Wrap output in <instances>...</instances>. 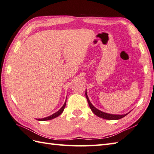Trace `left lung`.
Instances as JSON below:
<instances>
[{
    "mask_svg": "<svg viewBox=\"0 0 154 154\" xmlns=\"http://www.w3.org/2000/svg\"><path fill=\"white\" fill-rule=\"evenodd\" d=\"M86 94V97L87 99L88 103L90 108L91 109V110L92 111V112L95 115H96L97 116H98L100 118H102L103 119H106V120H119V119H121L122 118L125 117V116L128 115V114H125L124 115H114V114H107V113L103 112L102 111L99 110L97 108H96L94 106L91 102H90V100L88 99V97L87 96V93L86 92L85 93Z\"/></svg>",
    "mask_w": 154,
    "mask_h": 154,
    "instance_id": "left-lung-1",
    "label": "left lung"
}]
</instances>
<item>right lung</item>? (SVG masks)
<instances>
[{
	"instance_id": "right-lung-1",
	"label": "right lung",
	"mask_w": 154,
	"mask_h": 154,
	"mask_svg": "<svg viewBox=\"0 0 154 154\" xmlns=\"http://www.w3.org/2000/svg\"><path fill=\"white\" fill-rule=\"evenodd\" d=\"M65 106H66V102H65V103H64V106H62V107L60 109L58 112H56V113H54V114H52V115H51V116H48V117H46V118H45L38 119L37 120H39V121H46V120H52V119H53V118H56V117H58V116L60 115V114H62V112L64 111Z\"/></svg>"
}]
</instances>
